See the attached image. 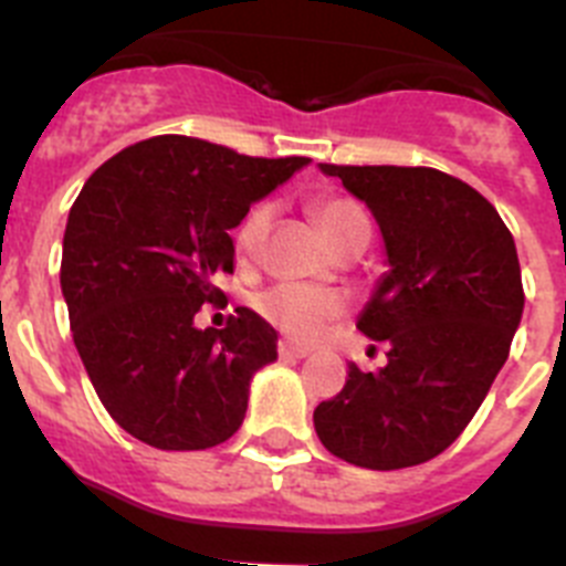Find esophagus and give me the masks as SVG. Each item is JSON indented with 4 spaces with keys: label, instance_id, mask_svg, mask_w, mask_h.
<instances>
[{
    "label": "esophagus",
    "instance_id": "1",
    "mask_svg": "<svg viewBox=\"0 0 566 566\" xmlns=\"http://www.w3.org/2000/svg\"><path fill=\"white\" fill-rule=\"evenodd\" d=\"M277 354H280V357H286V359H303V357H308V348L289 343V339H280Z\"/></svg>",
    "mask_w": 566,
    "mask_h": 566
}]
</instances>
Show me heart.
<instances>
[{
    "label": "heart",
    "mask_w": 566,
    "mask_h": 566,
    "mask_svg": "<svg viewBox=\"0 0 566 566\" xmlns=\"http://www.w3.org/2000/svg\"><path fill=\"white\" fill-rule=\"evenodd\" d=\"M312 214L317 221L319 232L326 234L334 252L352 247L357 240L371 238V218L354 198L345 195H323L312 203ZM269 223H272V203H254L243 221L234 229V249L240 258H254L266 238ZM260 317H266L274 328L303 343H312L326 332L328 323L343 314L345 303L337 292L319 286H306V283H277L266 289L254 300Z\"/></svg>",
    "instance_id": "1"
}]
</instances>
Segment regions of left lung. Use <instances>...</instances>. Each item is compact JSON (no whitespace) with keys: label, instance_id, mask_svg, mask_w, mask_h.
Listing matches in <instances>:
<instances>
[{"label":"left lung","instance_id":"1","mask_svg":"<svg viewBox=\"0 0 566 566\" xmlns=\"http://www.w3.org/2000/svg\"><path fill=\"white\" fill-rule=\"evenodd\" d=\"M371 209L388 272L357 319L388 365H348L343 391L314 408L326 451L368 470L413 468L468 428L522 323L513 234L488 198L431 167L319 164Z\"/></svg>","mask_w":566,"mask_h":566}]
</instances>
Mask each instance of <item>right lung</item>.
<instances>
[{"label": "right lung", "instance_id": "right-lung-1", "mask_svg": "<svg viewBox=\"0 0 566 566\" xmlns=\"http://www.w3.org/2000/svg\"><path fill=\"white\" fill-rule=\"evenodd\" d=\"M306 164L155 135L87 178L64 229L62 294L90 382L129 437L207 451L240 428L277 332L243 306L227 328H198L195 314L234 269L229 232Z\"/></svg>", "mask_w": 566, "mask_h": 566}]
</instances>
